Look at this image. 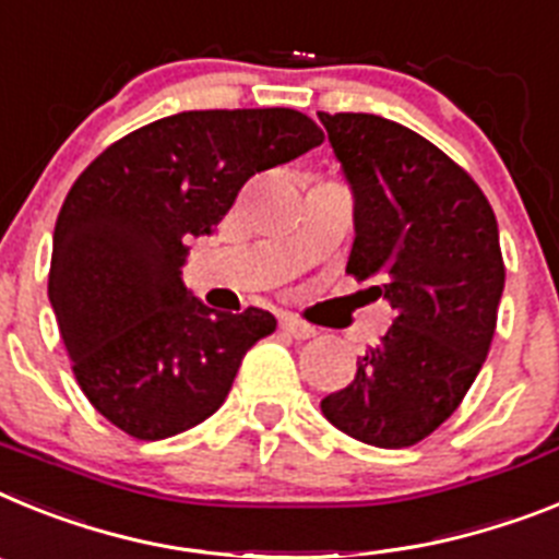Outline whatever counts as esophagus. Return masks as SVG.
I'll return each mask as SVG.
<instances>
[{"label": "esophagus", "instance_id": "34e87169", "mask_svg": "<svg viewBox=\"0 0 559 559\" xmlns=\"http://www.w3.org/2000/svg\"><path fill=\"white\" fill-rule=\"evenodd\" d=\"M281 329H284L286 334H293L295 340H309L314 337V326H309V323H304V320L293 318V314H286V318H281Z\"/></svg>", "mask_w": 559, "mask_h": 559}]
</instances>
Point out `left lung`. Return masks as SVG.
Returning <instances> with one entry per match:
<instances>
[{
  "label": "left lung",
  "instance_id": "left-lung-1",
  "mask_svg": "<svg viewBox=\"0 0 559 559\" xmlns=\"http://www.w3.org/2000/svg\"><path fill=\"white\" fill-rule=\"evenodd\" d=\"M354 193L346 273L396 309L346 388L320 402L337 430L373 448L430 436L481 371L498 323L503 255L475 179L407 126L362 111H318Z\"/></svg>",
  "mask_w": 559,
  "mask_h": 559
}]
</instances>
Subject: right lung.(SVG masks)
<instances>
[{
    "mask_svg": "<svg viewBox=\"0 0 559 559\" xmlns=\"http://www.w3.org/2000/svg\"><path fill=\"white\" fill-rule=\"evenodd\" d=\"M323 143L295 109H205L154 120L75 179L52 233L50 304L72 371L100 416L143 441L216 414L245 354L275 332L264 309H207L182 284L252 174Z\"/></svg>",
    "mask_w": 559,
    "mask_h": 559,
    "instance_id": "1",
    "label": "right lung"
}]
</instances>
